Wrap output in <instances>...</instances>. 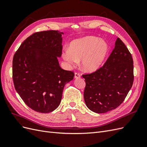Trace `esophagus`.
<instances>
[{"label":"esophagus","mask_w":147,"mask_h":147,"mask_svg":"<svg viewBox=\"0 0 147 147\" xmlns=\"http://www.w3.org/2000/svg\"><path fill=\"white\" fill-rule=\"evenodd\" d=\"M80 77H81V75L79 73H77V72L75 73V78H79Z\"/></svg>","instance_id":"esophagus-1"}]
</instances>
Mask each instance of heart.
<instances>
[{
    "instance_id": "heart-1",
    "label": "heart",
    "mask_w": 147,
    "mask_h": 147,
    "mask_svg": "<svg viewBox=\"0 0 147 147\" xmlns=\"http://www.w3.org/2000/svg\"><path fill=\"white\" fill-rule=\"evenodd\" d=\"M108 50L105 41L96 37L87 36L74 40L70 43V48L63 50L62 56L69 67H74L82 59V68L87 72H93L100 67Z\"/></svg>"
}]
</instances>
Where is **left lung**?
I'll use <instances>...</instances> for the list:
<instances>
[{"mask_svg": "<svg viewBox=\"0 0 147 147\" xmlns=\"http://www.w3.org/2000/svg\"><path fill=\"white\" fill-rule=\"evenodd\" d=\"M104 65L90 74L83 75L86 86L84 99L88 108L97 113L117 109L126 98L134 81L130 52L118 38Z\"/></svg>", "mask_w": 147, "mask_h": 147, "instance_id": "8db88e82", "label": "left lung"}]
</instances>
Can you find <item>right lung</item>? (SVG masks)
Wrapping results in <instances>:
<instances>
[{
	"mask_svg": "<svg viewBox=\"0 0 147 147\" xmlns=\"http://www.w3.org/2000/svg\"><path fill=\"white\" fill-rule=\"evenodd\" d=\"M63 32H35L21 43L13 56V80L16 91L35 112H53L61 103L65 84L74 73L62 69L57 57L63 50Z\"/></svg>",
	"mask_w": 147,
	"mask_h": 147,
	"instance_id": "obj_1",
	"label": "right lung"
}]
</instances>
